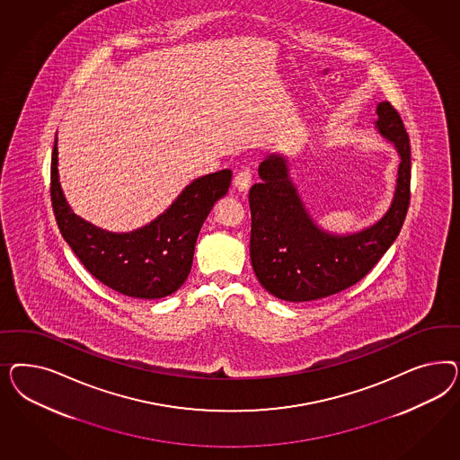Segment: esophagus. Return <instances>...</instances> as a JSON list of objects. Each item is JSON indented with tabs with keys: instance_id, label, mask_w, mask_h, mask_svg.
Instances as JSON below:
<instances>
[{
	"instance_id": "esophagus-1",
	"label": "esophagus",
	"mask_w": 460,
	"mask_h": 460,
	"mask_svg": "<svg viewBox=\"0 0 460 460\" xmlns=\"http://www.w3.org/2000/svg\"><path fill=\"white\" fill-rule=\"evenodd\" d=\"M251 185V172L250 170H243L239 172L234 179V189L239 194H246Z\"/></svg>"
}]
</instances>
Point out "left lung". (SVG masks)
Instances as JSON below:
<instances>
[{"instance_id":"8db88e82","label":"left lung","mask_w":460,"mask_h":460,"mask_svg":"<svg viewBox=\"0 0 460 460\" xmlns=\"http://www.w3.org/2000/svg\"><path fill=\"white\" fill-rule=\"evenodd\" d=\"M375 129L400 156L386 212L359 231L332 233L314 219L292 179L295 160L271 154L250 190L251 265L266 292L310 302L342 292L366 277L400 234L410 204V139L388 101L376 104Z\"/></svg>"}]
</instances>
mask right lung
<instances>
[{
	"mask_svg": "<svg viewBox=\"0 0 460 460\" xmlns=\"http://www.w3.org/2000/svg\"><path fill=\"white\" fill-rule=\"evenodd\" d=\"M57 167L56 138L50 195L62 236L93 277L116 292L143 300L168 296L185 283L199 231L216 202L227 194L233 177L227 168L199 177L154 221L128 233H112L72 210Z\"/></svg>",
	"mask_w": 460,
	"mask_h": 460,
	"instance_id": "add662e5",
	"label": "right lung"
}]
</instances>
